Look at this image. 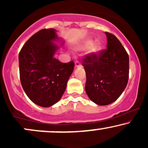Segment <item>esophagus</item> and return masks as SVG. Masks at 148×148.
<instances>
[{
    "mask_svg": "<svg viewBox=\"0 0 148 148\" xmlns=\"http://www.w3.org/2000/svg\"><path fill=\"white\" fill-rule=\"evenodd\" d=\"M81 64H80V62L79 61H75V67H81Z\"/></svg>",
    "mask_w": 148,
    "mask_h": 148,
    "instance_id": "34e87169",
    "label": "esophagus"
}]
</instances>
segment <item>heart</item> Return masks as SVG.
I'll return each mask as SVG.
<instances>
[{"mask_svg":"<svg viewBox=\"0 0 148 148\" xmlns=\"http://www.w3.org/2000/svg\"><path fill=\"white\" fill-rule=\"evenodd\" d=\"M74 49L76 51H84L88 49V51L90 53L95 54L101 50V43L99 40L93 42L90 39H87L76 45Z\"/></svg>","mask_w":148,"mask_h":148,"instance_id":"heart-1","label":"heart"}]
</instances>
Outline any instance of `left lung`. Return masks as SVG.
Listing matches in <instances>:
<instances>
[{"label": "left lung", "mask_w": 148, "mask_h": 148, "mask_svg": "<svg viewBox=\"0 0 148 148\" xmlns=\"http://www.w3.org/2000/svg\"><path fill=\"white\" fill-rule=\"evenodd\" d=\"M107 49L99 54H88L82 65L86 74V94L100 106L110 104L121 95L129 79V56L113 34L105 32Z\"/></svg>", "instance_id": "left-lung-1"}]
</instances>
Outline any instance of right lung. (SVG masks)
Returning <instances> with one entry per match:
<instances>
[{
    "label": "right lung",
    "instance_id": "right-lung-1",
    "mask_svg": "<svg viewBox=\"0 0 148 148\" xmlns=\"http://www.w3.org/2000/svg\"><path fill=\"white\" fill-rule=\"evenodd\" d=\"M60 40L55 29H42L25 42L18 54L21 86L38 106L49 107L57 103L74 70L72 60L63 63L54 57L59 49L54 42Z\"/></svg>",
    "mask_w": 148,
    "mask_h": 148
}]
</instances>
